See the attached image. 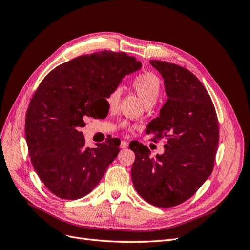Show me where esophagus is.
I'll list each match as a JSON object with an SVG mask.
<instances>
[{
  "mask_svg": "<svg viewBox=\"0 0 250 250\" xmlns=\"http://www.w3.org/2000/svg\"><path fill=\"white\" fill-rule=\"evenodd\" d=\"M120 147L122 148V149H126V148H128V143H127V142H125V141H122V142H121V144H120Z\"/></svg>",
  "mask_w": 250,
  "mask_h": 250,
  "instance_id": "1",
  "label": "esophagus"
}]
</instances>
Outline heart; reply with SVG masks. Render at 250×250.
<instances>
[{
    "label": "heart",
    "instance_id": "obj_1",
    "mask_svg": "<svg viewBox=\"0 0 250 250\" xmlns=\"http://www.w3.org/2000/svg\"><path fill=\"white\" fill-rule=\"evenodd\" d=\"M131 85L141 99L143 100L144 104L148 106V105H153L161 92V81L158 79L155 74L145 72L138 75L132 80ZM122 97L120 88H113L106 96V102L110 108H116ZM123 127H126L128 124L127 122H122Z\"/></svg>",
    "mask_w": 250,
    "mask_h": 250
}]
</instances>
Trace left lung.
<instances>
[{
	"mask_svg": "<svg viewBox=\"0 0 250 250\" xmlns=\"http://www.w3.org/2000/svg\"><path fill=\"white\" fill-rule=\"evenodd\" d=\"M150 63L164 78L168 99L147 126V133L166 138L165 152L150 157L141 143H130L135 153L131 179L147 202L172 208L197 192L214 168L219 142L217 113L206 87L185 67L161 60Z\"/></svg>",
	"mask_w": 250,
	"mask_h": 250,
	"instance_id": "left-lung-1",
	"label": "left lung"
}]
</instances>
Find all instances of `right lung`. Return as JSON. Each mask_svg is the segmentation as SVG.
<instances>
[{"label":"right lung","mask_w":250,"mask_h":250,"mask_svg":"<svg viewBox=\"0 0 250 250\" xmlns=\"http://www.w3.org/2000/svg\"><path fill=\"white\" fill-rule=\"evenodd\" d=\"M141 66L123 52L93 53L58 65L36 89L26 115V141L37 175L57 197H84L115 161L118 139L90 149L79 128L84 118H97V104Z\"/></svg>","instance_id":"obj_1"}]
</instances>
